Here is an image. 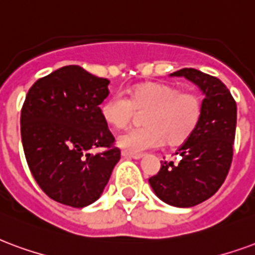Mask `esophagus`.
<instances>
[{"instance_id":"esophagus-1","label":"esophagus","mask_w":255,"mask_h":255,"mask_svg":"<svg viewBox=\"0 0 255 255\" xmlns=\"http://www.w3.org/2000/svg\"><path fill=\"white\" fill-rule=\"evenodd\" d=\"M122 156L123 158H127V159H140V158H143V154H133V152L123 151Z\"/></svg>"}]
</instances>
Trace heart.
<instances>
[{
	"label": "heart",
	"mask_w": 255,
	"mask_h": 255,
	"mask_svg": "<svg viewBox=\"0 0 255 255\" xmlns=\"http://www.w3.org/2000/svg\"><path fill=\"white\" fill-rule=\"evenodd\" d=\"M204 103L199 93L181 90L174 85L144 82L131 86L127 99L109 96L100 105V116L109 127L122 129L142 113L144 127L132 128L118 137L124 151L139 152L163 144L180 146L188 142L199 127Z\"/></svg>",
	"instance_id": "obj_1"
}]
</instances>
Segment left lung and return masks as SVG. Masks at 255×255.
Returning <instances> with one entry per match:
<instances>
[{
    "instance_id": "obj_1",
    "label": "left lung",
    "mask_w": 255,
    "mask_h": 255,
    "mask_svg": "<svg viewBox=\"0 0 255 255\" xmlns=\"http://www.w3.org/2000/svg\"><path fill=\"white\" fill-rule=\"evenodd\" d=\"M171 77H185L204 93L203 118L196 132L175 154L181 161H161V170L148 180L166 204L188 208L214 196L233 161L237 103L222 81L196 69H181Z\"/></svg>"
}]
</instances>
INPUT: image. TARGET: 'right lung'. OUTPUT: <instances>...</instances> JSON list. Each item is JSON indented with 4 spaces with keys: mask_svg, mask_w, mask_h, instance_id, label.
I'll return each mask as SVG.
<instances>
[{
    "mask_svg": "<svg viewBox=\"0 0 255 255\" xmlns=\"http://www.w3.org/2000/svg\"><path fill=\"white\" fill-rule=\"evenodd\" d=\"M109 81L80 66L37 80L21 109V140L33 178L50 199L84 208L107 186L120 150L100 116ZM96 146L106 151L90 154Z\"/></svg>",
    "mask_w": 255,
    "mask_h": 255,
    "instance_id": "add662e5",
    "label": "right lung"
}]
</instances>
